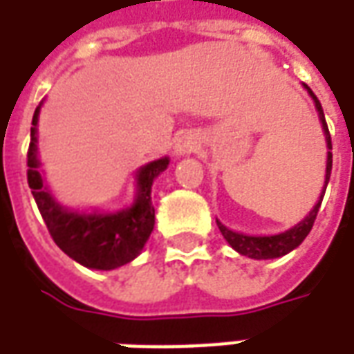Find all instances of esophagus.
Returning a JSON list of instances; mask_svg holds the SVG:
<instances>
[{
	"instance_id": "1",
	"label": "esophagus",
	"mask_w": 354,
	"mask_h": 354,
	"mask_svg": "<svg viewBox=\"0 0 354 354\" xmlns=\"http://www.w3.org/2000/svg\"><path fill=\"white\" fill-rule=\"evenodd\" d=\"M201 147V142L199 138L195 136V134H192V132H185V134H182L180 138H178L176 142V153L178 155H187V153H193V151H197Z\"/></svg>"
}]
</instances>
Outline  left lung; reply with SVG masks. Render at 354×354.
I'll return each mask as SVG.
<instances>
[{
	"label": "left lung",
	"instance_id": "obj_1",
	"mask_svg": "<svg viewBox=\"0 0 354 354\" xmlns=\"http://www.w3.org/2000/svg\"><path fill=\"white\" fill-rule=\"evenodd\" d=\"M307 93L311 94L313 100H315V106H317V111H319L320 123H322V129H324V136H326L328 149H332V138H330V131H328L326 119H324V111H322V106H320L319 98L315 96L311 88L305 85ZM330 174H332V151H328V161H326V178H324V189L320 193L319 203L313 207V210L309 212V216H305V220L294 225L292 230L284 231V233H279V235H269V237H254V235H243V233H237V231L227 230L223 223H220L218 220V227L222 231L223 239L230 243L239 254L243 256H248V258H254V260H273V258H281L284 254L292 252L296 246H299L304 243V239L309 235L313 223L317 220V214H319L320 203H322V197H324V192H326V185L330 182Z\"/></svg>",
	"mask_w": 354,
	"mask_h": 354
}]
</instances>
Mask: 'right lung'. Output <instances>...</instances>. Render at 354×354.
<instances>
[{"mask_svg": "<svg viewBox=\"0 0 354 354\" xmlns=\"http://www.w3.org/2000/svg\"><path fill=\"white\" fill-rule=\"evenodd\" d=\"M35 108L28 147V185L32 189L35 205L43 216V222L50 237L72 260L91 269L109 271L132 261L146 245L155 223V208L151 205L153 180L169 167V157L147 162L136 174L138 195L131 208L113 214H80L70 212L53 199L43 185L37 159V117Z\"/></svg>", "mask_w": 354, "mask_h": 354, "instance_id": "obj_1", "label": "right lung"}]
</instances>
